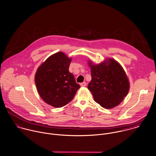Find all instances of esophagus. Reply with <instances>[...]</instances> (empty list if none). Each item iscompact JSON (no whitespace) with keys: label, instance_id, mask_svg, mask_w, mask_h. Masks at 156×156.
<instances>
[{"label":"esophagus","instance_id":"1","mask_svg":"<svg viewBox=\"0 0 156 156\" xmlns=\"http://www.w3.org/2000/svg\"><path fill=\"white\" fill-rule=\"evenodd\" d=\"M86 82H83V83H81L80 84V86H81V87H85L86 86Z\"/></svg>","mask_w":156,"mask_h":156}]
</instances>
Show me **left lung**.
<instances>
[{
    "label": "left lung",
    "instance_id": "left-lung-1",
    "mask_svg": "<svg viewBox=\"0 0 156 156\" xmlns=\"http://www.w3.org/2000/svg\"><path fill=\"white\" fill-rule=\"evenodd\" d=\"M88 64L92 80L87 87L94 101L107 109L118 105L129 90V82L122 66L112 58L98 64L89 60Z\"/></svg>",
    "mask_w": 156,
    "mask_h": 156
}]
</instances>
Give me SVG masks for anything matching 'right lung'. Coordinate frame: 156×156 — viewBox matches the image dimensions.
<instances>
[{"instance_id": "1", "label": "right lung", "mask_w": 156, "mask_h": 156, "mask_svg": "<svg viewBox=\"0 0 156 156\" xmlns=\"http://www.w3.org/2000/svg\"><path fill=\"white\" fill-rule=\"evenodd\" d=\"M71 61L64 52H58L41 63L35 74L38 93L46 103L54 107L67 104L80 88L69 71Z\"/></svg>"}]
</instances>
